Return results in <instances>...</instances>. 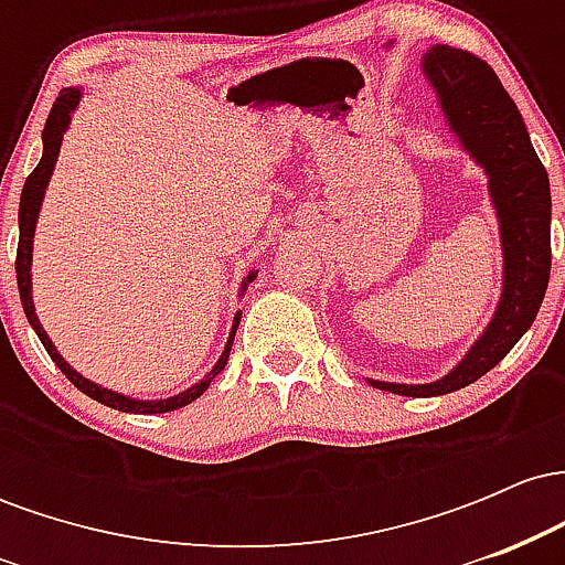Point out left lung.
Returning a JSON list of instances; mask_svg holds the SVG:
<instances>
[{
	"label": "left lung",
	"instance_id": "obj_1",
	"mask_svg": "<svg viewBox=\"0 0 565 565\" xmlns=\"http://www.w3.org/2000/svg\"><path fill=\"white\" fill-rule=\"evenodd\" d=\"M440 108L465 151L489 174L499 217L504 278L497 313L478 342L446 377L430 385L369 380L387 393L444 395L481 380L529 332L550 281V180L523 125V116L489 63L465 50L436 44L423 63Z\"/></svg>",
	"mask_w": 565,
	"mask_h": 565
}]
</instances>
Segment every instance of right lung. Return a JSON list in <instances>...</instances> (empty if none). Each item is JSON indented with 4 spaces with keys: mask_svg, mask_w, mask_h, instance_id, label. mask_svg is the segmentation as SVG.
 Segmentation results:
<instances>
[{
    "mask_svg": "<svg viewBox=\"0 0 565 565\" xmlns=\"http://www.w3.org/2000/svg\"><path fill=\"white\" fill-rule=\"evenodd\" d=\"M79 97H82V89L79 87L61 89V95L55 97L53 111H50L47 121H44V129H42V142H44L42 159H39V164L34 167V172H31L29 178H25V185H23V193H21V210H18V225H21V238H18L15 276H18V291H21V302H23V310H25V319H29L31 329H34L39 340H42V345L50 353V359L55 361V366L61 369V372L66 374L71 382H74V387H79L84 395H89V398L97 401V404H106V406L119 408V412H129V414H164V412H174V408L188 406V404H191V401H196L199 395L204 393L206 387H210V382L215 380L220 372H223L225 364H228L233 337H236V329H238V321H242V313H236V319H233L228 345H225L223 355H220V359H217V364L212 366V372H206L204 380L196 382V385H191V387H188V391L172 395V398H164V401L127 398V395L114 393V391H108V387H100V385H95V382H89L87 377H82V374L76 372L74 366H68L66 361H63V355L57 353L55 345H53V340H50L47 332H44L42 323H39L36 313H34V300H31V252H34V231H36L39 206H42L44 188H47V183H50V174H53V170H55L57 153H61L63 132H66V129H68V121H71V114H74V108L79 106ZM255 276H257V270H252V274L244 278L242 291L246 289V284L255 281Z\"/></svg>",
    "mask_w": 565,
    "mask_h": 565,
    "instance_id": "1",
    "label": "right lung"
}]
</instances>
